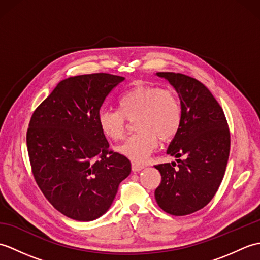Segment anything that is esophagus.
Here are the masks:
<instances>
[{"label":"esophagus","instance_id":"obj_1","mask_svg":"<svg viewBox=\"0 0 260 260\" xmlns=\"http://www.w3.org/2000/svg\"><path fill=\"white\" fill-rule=\"evenodd\" d=\"M143 169H144V165L135 163V162H132V170H133L134 172H139V171H142Z\"/></svg>","mask_w":260,"mask_h":260}]
</instances>
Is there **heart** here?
<instances>
[{"mask_svg":"<svg viewBox=\"0 0 260 260\" xmlns=\"http://www.w3.org/2000/svg\"><path fill=\"white\" fill-rule=\"evenodd\" d=\"M118 109L103 108L98 113V125L108 140L124 139L127 120L134 121L137 133L131 136L117 151L137 163H143L155 151L158 139L172 140L182 124V105L172 89L154 86H135L121 93Z\"/></svg>","mask_w":260,"mask_h":260,"instance_id":"obj_1","label":"heart"}]
</instances>
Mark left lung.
I'll list each match as a JSON object with an SVG mask.
<instances>
[{
    "label": "left lung",
    "mask_w": 260,
    "mask_h": 260,
    "mask_svg": "<svg viewBox=\"0 0 260 260\" xmlns=\"http://www.w3.org/2000/svg\"><path fill=\"white\" fill-rule=\"evenodd\" d=\"M174 87L182 105V124L167 153L176 163L155 165L162 181L155 190L158 207L186 215L206 207L223 179L230 133L223 110L208 88L192 77L156 73ZM183 156L184 160L178 157Z\"/></svg>",
    "instance_id": "left-lung-1"
}]
</instances>
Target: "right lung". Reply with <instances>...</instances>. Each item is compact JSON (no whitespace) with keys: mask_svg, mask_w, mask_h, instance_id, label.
<instances>
[{"mask_svg":"<svg viewBox=\"0 0 260 260\" xmlns=\"http://www.w3.org/2000/svg\"><path fill=\"white\" fill-rule=\"evenodd\" d=\"M125 78L109 74L61 80L33 113L26 145L37 184L52 206L77 221H91L112 206L131 162L109 151L98 125L108 93Z\"/></svg>","mask_w":260,"mask_h":260,"instance_id":"obj_1","label":"right lung"}]
</instances>
